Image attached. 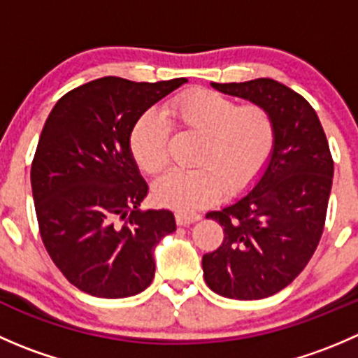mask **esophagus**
Masks as SVG:
<instances>
[{
    "instance_id": "obj_1",
    "label": "esophagus",
    "mask_w": 358,
    "mask_h": 358,
    "mask_svg": "<svg viewBox=\"0 0 358 358\" xmlns=\"http://www.w3.org/2000/svg\"><path fill=\"white\" fill-rule=\"evenodd\" d=\"M201 220V215H197V213H176V223L178 225H190V223H196Z\"/></svg>"
}]
</instances>
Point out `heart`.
Segmentation results:
<instances>
[{
  "label": "heart",
  "mask_w": 358,
  "mask_h": 358,
  "mask_svg": "<svg viewBox=\"0 0 358 358\" xmlns=\"http://www.w3.org/2000/svg\"><path fill=\"white\" fill-rule=\"evenodd\" d=\"M180 131L201 136L194 164L173 169L154 183V199L164 208L189 213L251 185L272 154L275 129L263 107L239 106L211 90L183 93L166 107ZM169 128L157 112L140 115L129 133V150L142 171L156 175L168 164Z\"/></svg>",
  "instance_id": "heart-1"
}]
</instances>
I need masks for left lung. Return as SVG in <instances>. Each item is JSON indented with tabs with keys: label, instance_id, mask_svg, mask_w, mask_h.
Returning <instances> with one entry per match:
<instances>
[{
	"label": "left lung",
	"instance_id": "1",
	"mask_svg": "<svg viewBox=\"0 0 358 358\" xmlns=\"http://www.w3.org/2000/svg\"><path fill=\"white\" fill-rule=\"evenodd\" d=\"M211 86L263 107L275 138L251 190L206 215L225 237L202 256L204 280L230 299L268 298L289 286L319 246L333 187L329 143L313 107L282 83L258 78Z\"/></svg>",
	"mask_w": 358,
	"mask_h": 358
}]
</instances>
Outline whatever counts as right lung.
<instances>
[{
  "mask_svg": "<svg viewBox=\"0 0 358 358\" xmlns=\"http://www.w3.org/2000/svg\"><path fill=\"white\" fill-rule=\"evenodd\" d=\"M185 83L106 76L66 93L50 112L32 161V197L43 244L78 289L115 299L152 282L154 249L176 223L168 209H138L149 187L129 133Z\"/></svg>",
  "mask_w": 358,
  "mask_h": 358,
  "instance_id": "obj_1",
  "label": "right lung"
}]
</instances>
